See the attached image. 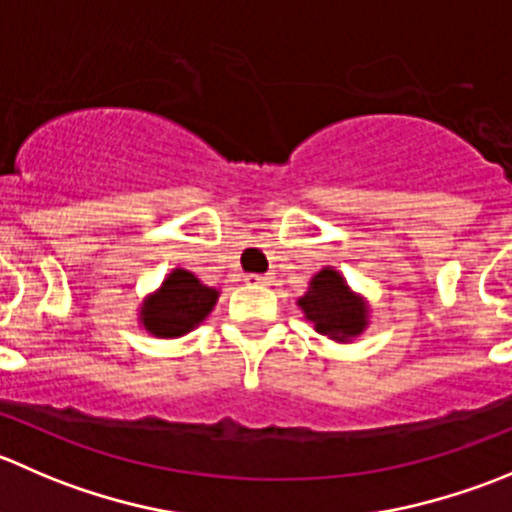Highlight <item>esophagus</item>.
I'll list each match as a JSON object with an SVG mask.
<instances>
[{"mask_svg": "<svg viewBox=\"0 0 512 512\" xmlns=\"http://www.w3.org/2000/svg\"><path fill=\"white\" fill-rule=\"evenodd\" d=\"M245 282L247 285H270L272 277L270 275H255V272H250V275H245Z\"/></svg>", "mask_w": 512, "mask_h": 512, "instance_id": "esophagus-1", "label": "esophagus"}]
</instances>
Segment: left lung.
Segmentation results:
<instances>
[{"label": "left lung", "mask_w": 512, "mask_h": 512, "mask_svg": "<svg viewBox=\"0 0 512 512\" xmlns=\"http://www.w3.org/2000/svg\"><path fill=\"white\" fill-rule=\"evenodd\" d=\"M307 322L315 332L347 345L370 327V302L347 285L345 275L337 267H322L312 275L305 295L297 300Z\"/></svg>", "instance_id": "1"}]
</instances>
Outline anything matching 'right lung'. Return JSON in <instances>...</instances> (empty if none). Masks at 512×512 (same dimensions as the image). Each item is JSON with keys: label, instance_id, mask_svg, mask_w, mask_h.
I'll list each match as a JSON object with an SVG mask.
<instances>
[{"label": "right lung", "instance_id": "add662e5", "mask_svg": "<svg viewBox=\"0 0 512 512\" xmlns=\"http://www.w3.org/2000/svg\"><path fill=\"white\" fill-rule=\"evenodd\" d=\"M220 290L205 285L195 272L172 267L155 292L142 297L137 322L145 332L160 340L187 335L210 317Z\"/></svg>", "mask_w": 512, "mask_h": 512}]
</instances>
